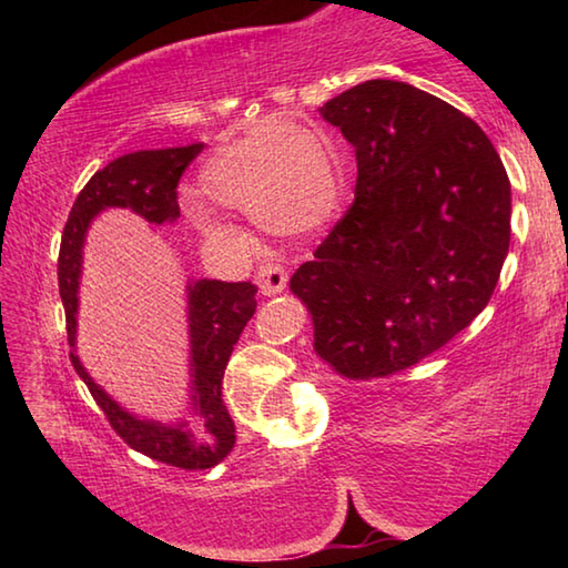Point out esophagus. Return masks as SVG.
I'll use <instances>...</instances> for the list:
<instances>
[{
	"label": "esophagus",
	"instance_id": "obj_1",
	"mask_svg": "<svg viewBox=\"0 0 568 568\" xmlns=\"http://www.w3.org/2000/svg\"><path fill=\"white\" fill-rule=\"evenodd\" d=\"M257 285H261V293L263 295H277L285 291V283H287V273L283 265L277 263H263L261 271H257Z\"/></svg>",
	"mask_w": 568,
	"mask_h": 568
}]
</instances>
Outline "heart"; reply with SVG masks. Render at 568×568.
<instances>
[{
    "label": "heart",
    "mask_w": 568,
    "mask_h": 568,
    "mask_svg": "<svg viewBox=\"0 0 568 568\" xmlns=\"http://www.w3.org/2000/svg\"><path fill=\"white\" fill-rule=\"evenodd\" d=\"M210 203L250 213L277 235H311L341 203V172L328 134L293 120L271 118L220 145L197 172ZM197 227L220 243H237V230L213 210L190 203Z\"/></svg>",
    "instance_id": "1"
}]
</instances>
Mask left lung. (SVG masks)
<instances>
[{"instance_id":"left-lung-1","label":"left lung","mask_w":568,"mask_h":568,"mask_svg":"<svg viewBox=\"0 0 568 568\" xmlns=\"http://www.w3.org/2000/svg\"><path fill=\"white\" fill-rule=\"evenodd\" d=\"M355 148V200L291 277L313 348L343 378L406 371L491 301L511 240V182L464 112L396 80L321 108Z\"/></svg>"}]
</instances>
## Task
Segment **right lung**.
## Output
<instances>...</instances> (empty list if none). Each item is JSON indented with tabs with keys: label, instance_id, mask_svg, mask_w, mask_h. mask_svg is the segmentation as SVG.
Returning <instances> with one entry per match:
<instances>
[{
	"label": "right lung",
	"instance_id": "add662e5",
	"mask_svg": "<svg viewBox=\"0 0 568 568\" xmlns=\"http://www.w3.org/2000/svg\"><path fill=\"white\" fill-rule=\"evenodd\" d=\"M203 142L187 148L140 150L112 160L108 168L94 172L77 195L67 217L57 277L67 318L70 358L80 378L88 383L92 398L104 410L110 426L124 444L160 464L185 470H205L217 466L235 446V423L223 403V376L240 333L255 313L253 283L190 281L187 285V328H190V408L192 420L165 426L160 420L132 416L118 400H112L90 378L74 353L77 307H80L82 247L94 215L108 207H130L152 225L175 223L180 217L178 182L182 172L203 152Z\"/></svg>",
	"mask_w": 568,
	"mask_h": 568
}]
</instances>
